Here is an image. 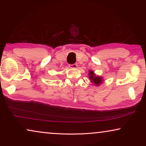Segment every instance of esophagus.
<instances>
[{
  "label": "esophagus",
  "mask_w": 146,
  "mask_h": 146,
  "mask_svg": "<svg viewBox=\"0 0 146 146\" xmlns=\"http://www.w3.org/2000/svg\"><path fill=\"white\" fill-rule=\"evenodd\" d=\"M78 65L76 64H70L69 65V67L70 68H77Z\"/></svg>",
  "instance_id": "esophagus-1"
}]
</instances>
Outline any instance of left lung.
Segmentation results:
<instances>
[{
    "mask_svg": "<svg viewBox=\"0 0 146 146\" xmlns=\"http://www.w3.org/2000/svg\"><path fill=\"white\" fill-rule=\"evenodd\" d=\"M89 78L90 79L91 82L93 83L94 85H95L96 86H98L100 84H101L102 83V78L98 76H96L94 72L93 71L90 70L89 71Z\"/></svg>",
    "mask_w": 146,
    "mask_h": 146,
    "instance_id": "left-lung-1",
    "label": "left lung"
}]
</instances>
